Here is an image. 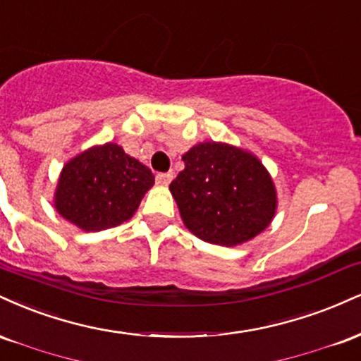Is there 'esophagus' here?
Segmentation results:
<instances>
[{"instance_id":"34e87169","label":"esophagus","mask_w":361,"mask_h":361,"mask_svg":"<svg viewBox=\"0 0 361 361\" xmlns=\"http://www.w3.org/2000/svg\"><path fill=\"white\" fill-rule=\"evenodd\" d=\"M172 177H173V173H172V172H165V173H157L155 180H157V184H159V185H169V184H171Z\"/></svg>"}]
</instances>
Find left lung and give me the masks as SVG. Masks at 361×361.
I'll list each match as a JSON object with an SVG mask.
<instances>
[{
  "label": "left lung",
  "mask_w": 361,
  "mask_h": 361,
  "mask_svg": "<svg viewBox=\"0 0 361 361\" xmlns=\"http://www.w3.org/2000/svg\"><path fill=\"white\" fill-rule=\"evenodd\" d=\"M182 160L184 171L169 189L192 235L236 247L270 226L277 213V189L257 155L224 142H201Z\"/></svg>",
  "instance_id": "1"
}]
</instances>
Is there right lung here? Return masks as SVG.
I'll return each instance as SVG.
<instances>
[{
	"label": "right lung",
	"instance_id": "add662e5",
	"mask_svg": "<svg viewBox=\"0 0 361 361\" xmlns=\"http://www.w3.org/2000/svg\"><path fill=\"white\" fill-rule=\"evenodd\" d=\"M155 184L150 169L118 143L94 145L63 164L54 207L82 231H101L128 221Z\"/></svg>",
	"mask_w": 361,
	"mask_h": 361
}]
</instances>
